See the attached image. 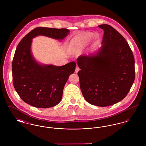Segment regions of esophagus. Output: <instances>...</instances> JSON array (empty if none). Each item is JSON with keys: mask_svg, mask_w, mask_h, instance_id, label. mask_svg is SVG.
Here are the masks:
<instances>
[{"mask_svg": "<svg viewBox=\"0 0 146 146\" xmlns=\"http://www.w3.org/2000/svg\"><path fill=\"white\" fill-rule=\"evenodd\" d=\"M79 70H80V68H79V67H78V66H76V70H75V72H76V73H78Z\"/></svg>", "mask_w": 146, "mask_h": 146, "instance_id": "obj_1", "label": "esophagus"}]
</instances>
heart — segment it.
Here are the masks:
<instances>
[{
    "mask_svg": "<svg viewBox=\"0 0 146 146\" xmlns=\"http://www.w3.org/2000/svg\"><path fill=\"white\" fill-rule=\"evenodd\" d=\"M93 35V33L90 32L76 35L68 42V49L71 51H79L82 50L90 42Z\"/></svg>",
    "mask_w": 146,
    "mask_h": 146,
    "instance_id": "obj_1",
    "label": "heart"
}]
</instances>
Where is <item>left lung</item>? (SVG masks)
<instances>
[{
  "label": "left lung",
  "instance_id": "1",
  "mask_svg": "<svg viewBox=\"0 0 146 146\" xmlns=\"http://www.w3.org/2000/svg\"><path fill=\"white\" fill-rule=\"evenodd\" d=\"M104 31L102 46L96 53L81 55L77 64L80 87L89 104L106 107L124 99L133 83L135 60L125 38L108 25L98 26Z\"/></svg>",
  "mask_w": 146,
  "mask_h": 146
}]
</instances>
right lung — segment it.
<instances>
[{
  "label": "right lung",
  "mask_w": 146,
  "mask_h": 146,
  "mask_svg": "<svg viewBox=\"0 0 146 146\" xmlns=\"http://www.w3.org/2000/svg\"><path fill=\"white\" fill-rule=\"evenodd\" d=\"M66 28L37 27L28 33L18 44L12 63L13 80L15 90L26 104L36 108H46L58 104L63 90L76 63L62 66L42 64L31 52L32 39L43 35L62 40L70 33Z\"/></svg>",
  "instance_id": "obj_1"
}]
</instances>
